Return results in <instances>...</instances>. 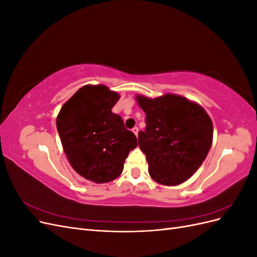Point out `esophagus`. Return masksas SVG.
Instances as JSON below:
<instances>
[{
	"label": "esophagus",
	"mask_w": 257,
	"mask_h": 257,
	"mask_svg": "<svg viewBox=\"0 0 257 257\" xmlns=\"http://www.w3.org/2000/svg\"><path fill=\"white\" fill-rule=\"evenodd\" d=\"M138 131H139V128L137 127V126H135L134 128H133V132H134V134L137 136L138 135Z\"/></svg>",
	"instance_id": "obj_1"
}]
</instances>
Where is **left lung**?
I'll list each match as a JSON object with an SVG mask.
<instances>
[{"mask_svg":"<svg viewBox=\"0 0 257 257\" xmlns=\"http://www.w3.org/2000/svg\"><path fill=\"white\" fill-rule=\"evenodd\" d=\"M146 113L138 146L146 154L149 174L164 185H178L196 172L212 145L211 119L201 106L182 96H137Z\"/></svg>","mask_w":257,"mask_h":257,"instance_id":"obj_1","label":"left lung"}]
</instances>
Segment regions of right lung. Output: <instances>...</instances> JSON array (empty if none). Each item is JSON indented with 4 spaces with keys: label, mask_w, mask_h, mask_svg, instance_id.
Wrapping results in <instances>:
<instances>
[{
    "label": "right lung",
    "mask_w": 257,
    "mask_h": 257,
    "mask_svg": "<svg viewBox=\"0 0 257 257\" xmlns=\"http://www.w3.org/2000/svg\"><path fill=\"white\" fill-rule=\"evenodd\" d=\"M119 94L105 85H84L61 108L57 128L73 168L96 183L118 178L137 147L133 132L111 111Z\"/></svg>",
    "instance_id": "obj_1"
}]
</instances>
